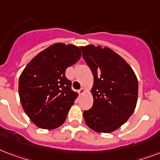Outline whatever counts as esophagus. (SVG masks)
Here are the masks:
<instances>
[{
    "label": "esophagus",
    "instance_id": "1",
    "mask_svg": "<svg viewBox=\"0 0 160 160\" xmlns=\"http://www.w3.org/2000/svg\"><path fill=\"white\" fill-rule=\"evenodd\" d=\"M79 93H80V95H82V94H84L85 93V89L84 88H81L80 90H79Z\"/></svg>",
    "mask_w": 160,
    "mask_h": 160
}]
</instances>
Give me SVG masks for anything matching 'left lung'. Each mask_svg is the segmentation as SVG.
I'll list each match as a JSON object with an SVG mask.
<instances>
[{"instance_id":"8db88e82","label":"left lung","mask_w":160,"mask_h":160,"mask_svg":"<svg viewBox=\"0 0 160 160\" xmlns=\"http://www.w3.org/2000/svg\"><path fill=\"white\" fill-rule=\"evenodd\" d=\"M80 48L94 75V104L91 109L84 110V119L93 130L110 133L124 124L135 109L136 75L126 61L111 49L93 45Z\"/></svg>"}]
</instances>
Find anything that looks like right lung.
<instances>
[{
    "label": "right lung",
    "mask_w": 160,
    "mask_h": 160,
    "mask_svg": "<svg viewBox=\"0 0 160 160\" xmlns=\"http://www.w3.org/2000/svg\"><path fill=\"white\" fill-rule=\"evenodd\" d=\"M80 56L77 46L54 44L35 56L21 73V105L31 121L41 129H55L65 122L78 95L65 76V70Z\"/></svg>",
    "instance_id": "obj_1"
}]
</instances>
